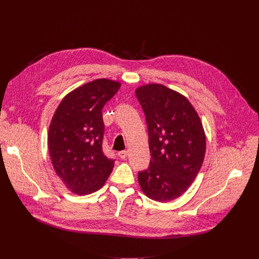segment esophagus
Here are the masks:
<instances>
[{"instance_id": "esophagus-1", "label": "esophagus", "mask_w": 259, "mask_h": 259, "mask_svg": "<svg viewBox=\"0 0 259 259\" xmlns=\"http://www.w3.org/2000/svg\"><path fill=\"white\" fill-rule=\"evenodd\" d=\"M127 156H128L127 151H122V152H120V153H119V157H120L121 159H126V158H127Z\"/></svg>"}]
</instances>
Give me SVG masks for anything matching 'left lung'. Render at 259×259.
<instances>
[{
  "mask_svg": "<svg viewBox=\"0 0 259 259\" xmlns=\"http://www.w3.org/2000/svg\"><path fill=\"white\" fill-rule=\"evenodd\" d=\"M149 129L151 163L138 173L141 191L166 203L180 197L197 177L206 153V135L190 100L162 84L135 90Z\"/></svg>",
  "mask_w": 259,
  "mask_h": 259,
  "instance_id": "obj_1",
  "label": "left lung"
}]
</instances>
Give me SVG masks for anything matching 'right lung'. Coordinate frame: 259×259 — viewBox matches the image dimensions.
<instances>
[{
  "label": "right lung",
  "instance_id": "add662e5",
  "mask_svg": "<svg viewBox=\"0 0 259 259\" xmlns=\"http://www.w3.org/2000/svg\"><path fill=\"white\" fill-rule=\"evenodd\" d=\"M121 83L96 79L67 93L52 117L48 151L52 166L66 189L85 196L103 187L115 161L102 152L101 109Z\"/></svg>",
  "mask_w": 259,
  "mask_h": 259
}]
</instances>
